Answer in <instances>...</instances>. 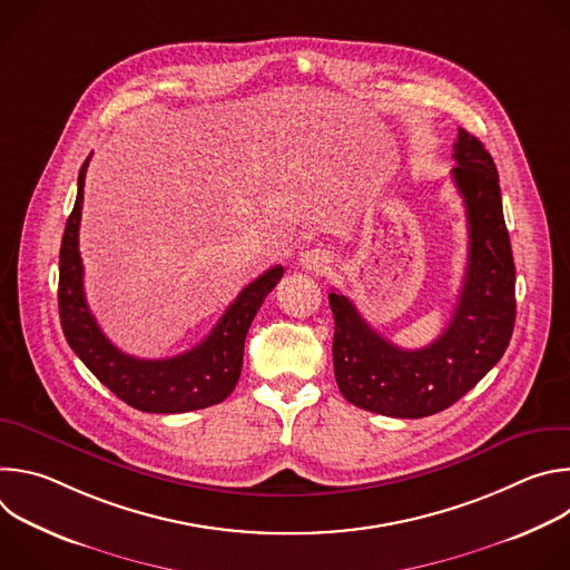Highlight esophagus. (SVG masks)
<instances>
[{"label":"esophagus","instance_id":"34e87169","mask_svg":"<svg viewBox=\"0 0 570 570\" xmlns=\"http://www.w3.org/2000/svg\"><path fill=\"white\" fill-rule=\"evenodd\" d=\"M297 262H299V266L304 271H311V273L320 275V273H324V271L332 266V255L327 250H322V248H311V250L299 253Z\"/></svg>","mask_w":570,"mask_h":570}]
</instances>
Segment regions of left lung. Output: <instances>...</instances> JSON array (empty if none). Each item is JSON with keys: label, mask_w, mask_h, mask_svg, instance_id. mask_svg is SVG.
Here are the masks:
<instances>
[{"label": "left lung", "mask_w": 570, "mask_h": 570, "mask_svg": "<svg viewBox=\"0 0 570 570\" xmlns=\"http://www.w3.org/2000/svg\"><path fill=\"white\" fill-rule=\"evenodd\" d=\"M451 178L464 200L469 255L458 304L444 334L422 350H401L376 334L352 299L330 293L334 374L343 396L363 411L417 420L464 396L505 354L517 317L514 259L503 218L499 171L482 141L458 130Z\"/></svg>", "instance_id": "1"}]
</instances>
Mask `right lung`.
I'll use <instances>...</instances> for the list:
<instances>
[{"mask_svg":"<svg viewBox=\"0 0 570 570\" xmlns=\"http://www.w3.org/2000/svg\"><path fill=\"white\" fill-rule=\"evenodd\" d=\"M88 165L90 157L78 171V194L60 243L58 311L69 347L110 392L141 413H189L220 403L240 376L243 345H246L250 324L266 295L282 279L284 268L273 266L243 288L216 322L209 336L194 350L157 361L124 354L104 336L83 291L78 225Z\"/></svg>","mask_w":570,"mask_h":570,"instance_id":"right-lung-1","label":"right lung"}]
</instances>
